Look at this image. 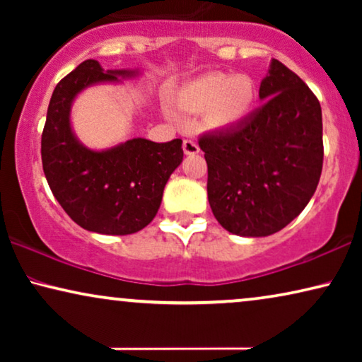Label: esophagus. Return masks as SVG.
Segmentation results:
<instances>
[{"mask_svg":"<svg viewBox=\"0 0 362 362\" xmlns=\"http://www.w3.org/2000/svg\"><path fill=\"white\" fill-rule=\"evenodd\" d=\"M182 150H185L186 155H196V153H199V145H197L194 138H186L182 141Z\"/></svg>","mask_w":362,"mask_h":362,"instance_id":"esophagus-1","label":"esophagus"}]
</instances>
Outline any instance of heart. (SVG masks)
<instances>
[{
    "mask_svg": "<svg viewBox=\"0 0 362 362\" xmlns=\"http://www.w3.org/2000/svg\"><path fill=\"white\" fill-rule=\"evenodd\" d=\"M252 100L254 90L250 81L224 74H209L197 78L180 93L182 108L191 112L207 110V120L214 127H226L239 120L249 110Z\"/></svg>",
    "mask_w": 362,
    "mask_h": 362,
    "instance_id": "b5f03b06",
    "label": "heart"
}]
</instances>
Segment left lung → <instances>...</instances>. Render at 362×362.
I'll return each instance as SVG.
<instances>
[{"mask_svg": "<svg viewBox=\"0 0 362 362\" xmlns=\"http://www.w3.org/2000/svg\"><path fill=\"white\" fill-rule=\"evenodd\" d=\"M264 102L244 120L201 136L207 199L230 234L267 237L308 204L323 168L318 98L276 59L262 78Z\"/></svg>", "mask_w": 362, "mask_h": 362, "instance_id": "1", "label": "left lung"}]
</instances>
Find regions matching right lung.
Returning a JSON list of instances; mask_svg holds the SVG:
<instances>
[{
	"label": "right lung",
	"instance_id": "1",
	"mask_svg": "<svg viewBox=\"0 0 362 362\" xmlns=\"http://www.w3.org/2000/svg\"><path fill=\"white\" fill-rule=\"evenodd\" d=\"M140 76V69L103 71L88 59L57 83L49 102L41 140L44 175L69 217L97 234L128 235L150 224L168 180L182 161L180 138L166 143L132 138L92 150L74 132L72 105L83 90Z\"/></svg>",
	"mask_w": 362,
	"mask_h": 362
}]
</instances>
